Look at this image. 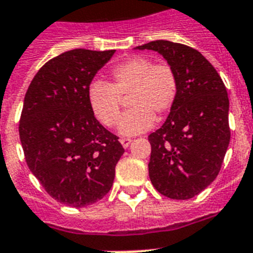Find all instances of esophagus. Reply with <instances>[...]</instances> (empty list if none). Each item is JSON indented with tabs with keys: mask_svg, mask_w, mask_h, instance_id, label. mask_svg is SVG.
Instances as JSON below:
<instances>
[{
	"mask_svg": "<svg viewBox=\"0 0 253 253\" xmlns=\"http://www.w3.org/2000/svg\"><path fill=\"white\" fill-rule=\"evenodd\" d=\"M120 141H121V144H122V146L125 148V149H126V148H128V146H130V144H131V139H126V137L121 139Z\"/></svg>",
	"mask_w": 253,
	"mask_h": 253,
	"instance_id": "obj_1",
	"label": "esophagus"
}]
</instances>
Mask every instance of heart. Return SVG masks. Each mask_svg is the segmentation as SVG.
<instances>
[{
  "label": "heart",
  "mask_w": 253,
  "mask_h": 253,
  "mask_svg": "<svg viewBox=\"0 0 253 253\" xmlns=\"http://www.w3.org/2000/svg\"><path fill=\"white\" fill-rule=\"evenodd\" d=\"M113 82L96 80L87 90V99L94 116L104 126L112 127L118 121L122 96L130 95L132 109L123 114L118 132L123 136L139 135L152 128L156 117L161 118L173 107L177 97V77L169 64L145 56H132L112 69Z\"/></svg>",
  "instance_id": "b5f03b06"
}]
</instances>
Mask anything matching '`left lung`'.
Listing matches in <instances>:
<instances>
[{
  "mask_svg": "<svg viewBox=\"0 0 253 253\" xmlns=\"http://www.w3.org/2000/svg\"><path fill=\"white\" fill-rule=\"evenodd\" d=\"M135 48L162 55L179 84L166 122L148 137L150 181L171 199L193 198L216 179L229 146L226 87L211 63L185 44L158 40Z\"/></svg>",
  "mask_w": 253,
  "mask_h": 253,
  "instance_id": "left-lung-1",
  "label": "left lung"
}]
</instances>
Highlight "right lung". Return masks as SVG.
<instances>
[{
    "label": "right lung",
    "mask_w": 253,
    "mask_h": 253,
    "mask_svg": "<svg viewBox=\"0 0 253 253\" xmlns=\"http://www.w3.org/2000/svg\"><path fill=\"white\" fill-rule=\"evenodd\" d=\"M116 50L67 51L48 60L29 84L19 123L31 172L58 202L84 207L110 190L125 153L95 118L87 90Z\"/></svg>",
    "instance_id": "1"
}]
</instances>
